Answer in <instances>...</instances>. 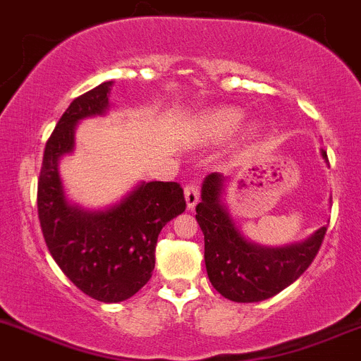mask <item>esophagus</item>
<instances>
[{"mask_svg": "<svg viewBox=\"0 0 361 361\" xmlns=\"http://www.w3.org/2000/svg\"><path fill=\"white\" fill-rule=\"evenodd\" d=\"M199 185L195 183V181H192V183H188L187 187H185V201H187V208L192 209L195 204L199 202Z\"/></svg>", "mask_w": 361, "mask_h": 361, "instance_id": "1", "label": "esophagus"}]
</instances>
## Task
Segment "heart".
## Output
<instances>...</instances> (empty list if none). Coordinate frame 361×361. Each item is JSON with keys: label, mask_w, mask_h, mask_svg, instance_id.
I'll list each match as a JSON object with an SVG mask.
<instances>
[{"label": "heart", "mask_w": 361, "mask_h": 361, "mask_svg": "<svg viewBox=\"0 0 361 361\" xmlns=\"http://www.w3.org/2000/svg\"><path fill=\"white\" fill-rule=\"evenodd\" d=\"M241 120L240 111L236 109H216L206 114L201 121L202 132L213 139H222L233 134Z\"/></svg>", "instance_id": "heart-1"}]
</instances>
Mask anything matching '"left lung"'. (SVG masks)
<instances>
[{
	"label": "left lung",
	"mask_w": 361,
	"mask_h": 361,
	"mask_svg": "<svg viewBox=\"0 0 361 361\" xmlns=\"http://www.w3.org/2000/svg\"><path fill=\"white\" fill-rule=\"evenodd\" d=\"M328 162L326 152H321ZM226 178L212 173L202 181L195 219L204 234V262L213 288L231 302L254 303L268 300L291 286L319 252L326 227L300 243L262 247L252 243L234 226L222 194Z\"/></svg>",
	"instance_id": "1"
}]
</instances>
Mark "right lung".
I'll use <instances>...</instances> for the list:
<instances>
[{
    "instance_id": "add662e5",
    "label": "right lung",
    "mask_w": 361,
    "mask_h": 361,
    "mask_svg": "<svg viewBox=\"0 0 361 361\" xmlns=\"http://www.w3.org/2000/svg\"><path fill=\"white\" fill-rule=\"evenodd\" d=\"M113 80L77 97L49 137L38 178V219L56 264L84 295L104 303L134 296L152 279L162 227L185 212L174 181H142L118 204L87 212L66 199L59 159L73 152L80 120L106 114Z\"/></svg>"
}]
</instances>
